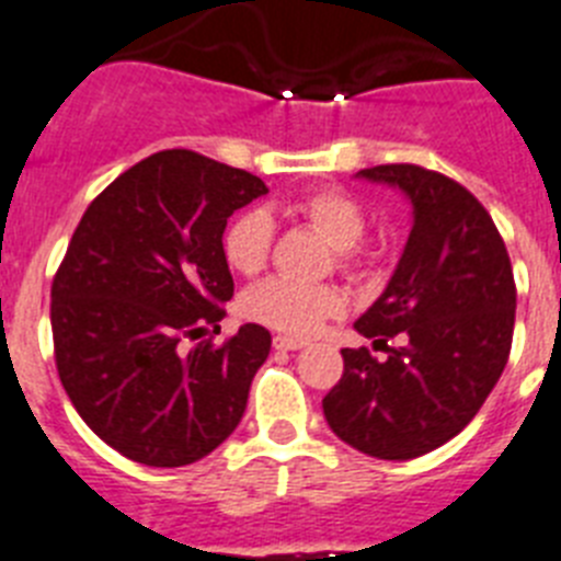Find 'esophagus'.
<instances>
[{
    "mask_svg": "<svg viewBox=\"0 0 561 561\" xmlns=\"http://www.w3.org/2000/svg\"><path fill=\"white\" fill-rule=\"evenodd\" d=\"M308 345V342H305V339H294V336H273V347H276V351H302V347Z\"/></svg>",
    "mask_w": 561,
    "mask_h": 561,
    "instance_id": "1",
    "label": "esophagus"
}]
</instances>
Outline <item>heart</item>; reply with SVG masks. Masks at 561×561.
<instances>
[{"label": "heart", "instance_id": "b5f03b06", "mask_svg": "<svg viewBox=\"0 0 561 561\" xmlns=\"http://www.w3.org/2000/svg\"><path fill=\"white\" fill-rule=\"evenodd\" d=\"M290 214L305 219L310 228H317L328 242L339 251V265L353 267L359 259L356 244L365 237L368 219L359 202L351 199L345 191L322 187L310 191L290 205ZM273 242V219L267 210L251 208L230 219L222 233V253L230 271L242 276H256L267 262ZM242 317L259 324H267L273 331L290 333V336H310L331 317L345 310V296L333 285L319 282H296L285 276L259 282L251 290H244L239 299Z\"/></svg>", "mask_w": 561, "mask_h": 561}]
</instances>
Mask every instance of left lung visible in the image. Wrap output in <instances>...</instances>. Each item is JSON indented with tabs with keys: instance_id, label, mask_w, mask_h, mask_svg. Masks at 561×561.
Listing matches in <instances>:
<instances>
[{
	"instance_id": "1",
	"label": "left lung",
	"mask_w": 561,
	"mask_h": 561,
	"mask_svg": "<svg viewBox=\"0 0 561 561\" xmlns=\"http://www.w3.org/2000/svg\"><path fill=\"white\" fill-rule=\"evenodd\" d=\"M356 176L399 187L413 228L385 294L353 324L388 359L345 347L322 411L351 448L404 462L454 439L499 382L516 285L505 242L468 187L419 164H376ZM393 335L399 348L387 347Z\"/></svg>"
}]
</instances>
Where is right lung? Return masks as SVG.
I'll return each mask as SVG.
<instances>
[{"label": "right lung", "instance_id": "add662e5", "mask_svg": "<svg viewBox=\"0 0 561 561\" xmlns=\"http://www.w3.org/2000/svg\"><path fill=\"white\" fill-rule=\"evenodd\" d=\"M265 182L193 150H159L88 205L50 288L56 370L84 425L150 468H182L237 431L271 353L262 324L225 345L230 214Z\"/></svg>", "mask_w": 561, "mask_h": 561}]
</instances>
